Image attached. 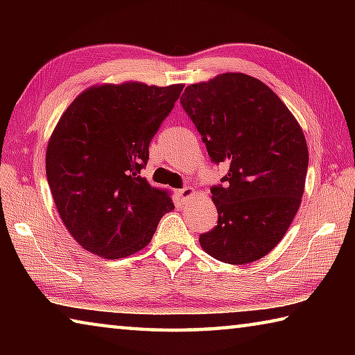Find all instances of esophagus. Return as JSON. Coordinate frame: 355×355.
Instances as JSON below:
<instances>
[{"label":"esophagus","instance_id":"1","mask_svg":"<svg viewBox=\"0 0 355 355\" xmlns=\"http://www.w3.org/2000/svg\"><path fill=\"white\" fill-rule=\"evenodd\" d=\"M194 196H196V191L192 189L191 186H186V188L178 191V197H180V199H182L183 202H189Z\"/></svg>","mask_w":355,"mask_h":355}]
</instances>
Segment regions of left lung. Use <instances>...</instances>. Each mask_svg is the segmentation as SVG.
Wrapping results in <instances>:
<instances>
[{
	"label": "left lung",
	"mask_w": 355,
	"mask_h": 355,
	"mask_svg": "<svg viewBox=\"0 0 355 355\" xmlns=\"http://www.w3.org/2000/svg\"><path fill=\"white\" fill-rule=\"evenodd\" d=\"M182 105L214 163L228 171L211 200L218 225L200 235L202 249L224 263L268 255L296 216L309 167L304 131L263 81L220 73L184 89Z\"/></svg>",
	"instance_id": "8db88e82"
}]
</instances>
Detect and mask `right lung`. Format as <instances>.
<instances>
[{
  "label": "right lung",
  "mask_w": 355,
  "mask_h": 355,
  "mask_svg": "<svg viewBox=\"0 0 355 355\" xmlns=\"http://www.w3.org/2000/svg\"><path fill=\"white\" fill-rule=\"evenodd\" d=\"M183 87L94 84L59 119L46 146V178L65 228L83 249L107 260L133 255L175 208L169 192L139 173Z\"/></svg>",
  "instance_id": "right-lung-1"
}]
</instances>
